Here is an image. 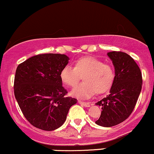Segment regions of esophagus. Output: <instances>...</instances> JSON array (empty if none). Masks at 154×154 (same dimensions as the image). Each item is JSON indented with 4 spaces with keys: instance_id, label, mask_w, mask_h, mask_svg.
<instances>
[{
    "instance_id": "34e87169",
    "label": "esophagus",
    "mask_w": 154,
    "mask_h": 154,
    "mask_svg": "<svg viewBox=\"0 0 154 154\" xmlns=\"http://www.w3.org/2000/svg\"><path fill=\"white\" fill-rule=\"evenodd\" d=\"M79 103H80L81 105L84 106H86V107L90 106V103H89V102H84V101H82V100H79Z\"/></svg>"
}]
</instances>
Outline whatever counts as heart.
<instances>
[{"label": "heart", "instance_id": "heart-1", "mask_svg": "<svg viewBox=\"0 0 154 154\" xmlns=\"http://www.w3.org/2000/svg\"><path fill=\"white\" fill-rule=\"evenodd\" d=\"M83 75L82 84L77 86L72 94L81 98H88L96 92L102 94L112 87L115 78L113 67L103 61L92 57H84L76 59L74 67L64 66L59 76L62 83L67 87H74Z\"/></svg>", "mask_w": 154, "mask_h": 154}]
</instances>
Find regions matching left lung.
Instances as JSON below:
<instances>
[{"label": "left lung", "mask_w": 154, "mask_h": 154, "mask_svg": "<svg viewBox=\"0 0 154 154\" xmlns=\"http://www.w3.org/2000/svg\"><path fill=\"white\" fill-rule=\"evenodd\" d=\"M107 55L115 66V78L109 95L96 103L101 106V115L95 123L112 127L130 116L136 106L143 85L140 67L126 53L112 51Z\"/></svg>", "instance_id": "8db88e82"}]
</instances>
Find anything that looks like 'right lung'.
Masks as SVG:
<instances>
[{"mask_svg":"<svg viewBox=\"0 0 154 154\" xmlns=\"http://www.w3.org/2000/svg\"><path fill=\"white\" fill-rule=\"evenodd\" d=\"M70 60L64 54H42L17 66L14 93L26 120L36 128L54 131L62 126L77 99L67 97L61 70Z\"/></svg>","mask_w":154,"mask_h":154,"instance_id":"right-lung-1","label":"right lung"}]
</instances>
